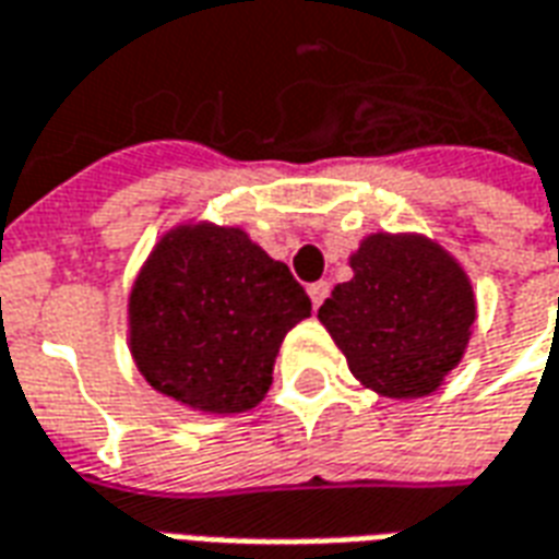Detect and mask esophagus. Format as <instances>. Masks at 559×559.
Wrapping results in <instances>:
<instances>
[{"label":"esophagus","mask_w":559,"mask_h":559,"mask_svg":"<svg viewBox=\"0 0 559 559\" xmlns=\"http://www.w3.org/2000/svg\"><path fill=\"white\" fill-rule=\"evenodd\" d=\"M330 295V283L328 280H319V283L309 285V297H312V307L319 309L324 304V297Z\"/></svg>","instance_id":"esophagus-1"}]
</instances>
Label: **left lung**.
Instances as JSON below:
<instances>
[{"label": "left lung", "instance_id": "1", "mask_svg": "<svg viewBox=\"0 0 559 559\" xmlns=\"http://www.w3.org/2000/svg\"><path fill=\"white\" fill-rule=\"evenodd\" d=\"M352 267L319 319L354 378L393 399L438 390L462 360L476 319L474 288L459 262L417 235H369Z\"/></svg>", "mask_w": 559, "mask_h": 559}]
</instances>
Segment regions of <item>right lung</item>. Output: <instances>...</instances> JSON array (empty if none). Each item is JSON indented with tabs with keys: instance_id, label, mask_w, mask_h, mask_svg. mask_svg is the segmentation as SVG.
Instances as JSON below:
<instances>
[{
	"instance_id": "1",
	"label": "right lung",
	"mask_w": 559,
	"mask_h": 559,
	"mask_svg": "<svg viewBox=\"0 0 559 559\" xmlns=\"http://www.w3.org/2000/svg\"><path fill=\"white\" fill-rule=\"evenodd\" d=\"M312 312L304 285L240 229L178 226L130 292V352L154 390L238 414L271 386L285 333Z\"/></svg>"
}]
</instances>
